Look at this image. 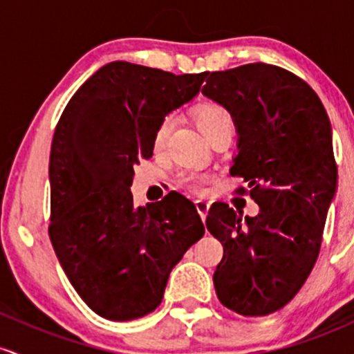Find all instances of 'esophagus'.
I'll return each mask as SVG.
<instances>
[{"instance_id": "obj_1", "label": "esophagus", "mask_w": 354, "mask_h": 354, "mask_svg": "<svg viewBox=\"0 0 354 354\" xmlns=\"http://www.w3.org/2000/svg\"><path fill=\"white\" fill-rule=\"evenodd\" d=\"M196 207L198 210V214H201L202 219L205 221V217H207V212L210 209V202L205 201V198H197L196 201Z\"/></svg>"}]
</instances>
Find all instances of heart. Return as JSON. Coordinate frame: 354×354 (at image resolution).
Returning a JSON list of instances; mask_svg holds the SVG:
<instances>
[{
    "instance_id": "1",
    "label": "heart",
    "mask_w": 354,
    "mask_h": 354,
    "mask_svg": "<svg viewBox=\"0 0 354 354\" xmlns=\"http://www.w3.org/2000/svg\"><path fill=\"white\" fill-rule=\"evenodd\" d=\"M197 122L198 127H201L202 133L207 137L209 133H212L214 130L221 129V127L232 125V118H230L229 112L225 109H222L221 105H216V103H207V105H202L198 109L197 113ZM177 125V117L174 113H169L160 120V124L157 125L156 133H153V150L156 152H162L165 150L167 144H169V138L172 135L174 129ZM205 178L198 176H187L184 177V184L189 185L190 189L201 190L202 185H204Z\"/></svg>"
}]
</instances>
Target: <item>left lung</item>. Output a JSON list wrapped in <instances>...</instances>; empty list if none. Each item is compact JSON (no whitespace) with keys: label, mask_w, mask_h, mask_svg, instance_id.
<instances>
[{"label":"left lung","mask_w":354,"mask_h":354,"mask_svg":"<svg viewBox=\"0 0 354 354\" xmlns=\"http://www.w3.org/2000/svg\"><path fill=\"white\" fill-rule=\"evenodd\" d=\"M202 93L232 117L230 174L259 204L254 217L224 202L209 210L205 225L224 245L217 297L237 315H271L303 288L319 254L337 187L331 124L308 83L266 63L212 71Z\"/></svg>","instance_id":"8db88e82"}]
</instances>
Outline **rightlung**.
Wrapping results in <instances>:
<instances>
[{
  "mask_svg": "<svg viewBox=\"0 0 354 354\" xmlns=\"http://www.w3.org/2000/svg\"><path fill=\"white\" fill-rule=\"evenodd\" d=\"M205 77L106 63L59 117L48 169L50 239L71 286L98 316L130 321L152 313L174 266L204 236L184 196L135 207L130 185L133 167L152 157L157 125L192 100Z\"/></svg>",
  "mask_w": 354,
  "mask_h": 354,
  "instance_id": "1",
  "label": "right lung"
}]
</instances>
